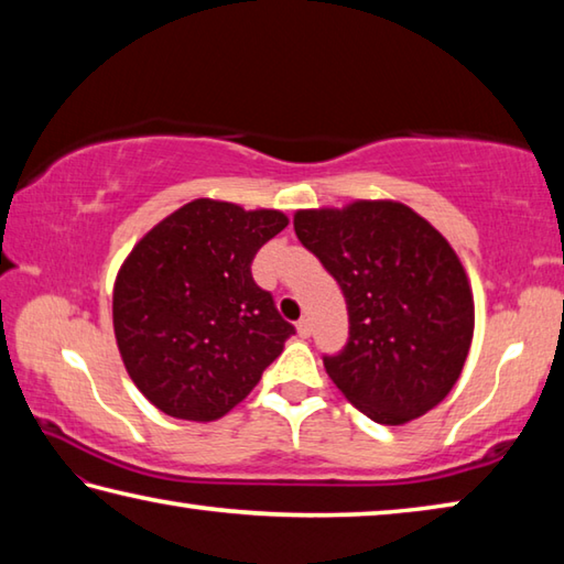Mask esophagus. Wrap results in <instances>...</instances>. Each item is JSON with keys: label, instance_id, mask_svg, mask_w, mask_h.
Here are the masks:
<instances>
[{"label": "esophagus", "instance_id": "1", "mask_svg": "<svg viewBox=\"0 0 564 564\" xmlns=\"http://www.w3.org/2000/svg\"><path fill=\"white\" fill-rule=\"evenodd\" d=\"M297 334L302 339H310V334H312V322L310 319H300L297 322Z\"/></svg>", "mask_w": 564, "mask_h": 564}]
</instances>
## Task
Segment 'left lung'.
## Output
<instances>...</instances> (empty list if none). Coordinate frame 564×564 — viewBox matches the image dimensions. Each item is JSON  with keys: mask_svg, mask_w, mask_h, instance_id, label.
Wrapping results in <instances>:
<instances>
[{"mask_svg": "<svg viewBox=\"0 0 564 564\" xmlns=\"http://www.w3.org/2000/svg\"><path fill=\"white\" fill-rule=\"evenodd\" d=\"M294 232L347 300L349 339L324 354L344 397L387 426L446 399L473 339L468 276L446 237L391 200L300 210Z\"/></svg>", "mask_w": 564, "mask_h": 564, "instance_id": "left-lung-1", "label": "left lung"}]
</instances>
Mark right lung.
Returning a JSON list of instances; mask_svg holds the SVG:
<instances>
[{"mask_svg":"<svg viewBox=\"0 0 564 564\" xmlns=\"http://www.w3.org/2000/svg\"><path fill=\"white\" fill-rule=\"evenodd\" d=\"M284 227L276 210L200 197L128 254L113 288V332L128 377L155 409L220 419L280 357L294 327L250 267Z\"/></svg>","mask_w":564,"mask_h":564,"instance_id":"1","label":"right lung"}]
</instances>
